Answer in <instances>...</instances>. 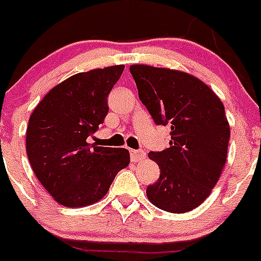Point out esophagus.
I'll return each instance as SVG.
<instances>
[{"label":"esophagus","mask_w":261,"mask_h":261,"mask_svg":"<svg viewBox=\"0 0 261 261\" xmlns=\"http://www.w3.org/2000/svg\"><path fill=\"white\" fill-rule=\"evenodd\" d=\"M145 158V153L144 151L140 150H130V159H132V162H138V161H142Z\"/></svg>","instance_id":"1"}]
</instances>
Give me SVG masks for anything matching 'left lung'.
Masks as SVG:
<instances>
[{"instance_id":"left-lung-1","label":"left lung","mask_w":261,"mask_h":261,"mask_svg":"<svg viewBox=\"0 0 261 261\" xmlns=\"http://www.w3.org/2000/svg\"><path fill=\"white\" fill-rule=\"evenodd\" d=\"M138 96L158 125L171 126L170 147L150 151L161 175L147 187L153 205L187 213L206 200L225 167L230 125L221 99L186 71L136 64L129 68Z\"/></svg>"}]
</instances>
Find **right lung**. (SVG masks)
Returning a JSON list of instances; mask_svg holds the SVG:
<instances>
[{
  "mask_svg": "<svg viewBox=\"0 0 261 261\" xmlns=\"http://www.w3.org/2000/svg\"><path fill=\"white\" fill-rule=\"evenodd\" d=\"M124 65L78 73L49 90L29 120L26 150L40 184L59 204L84 208L105 197L130 162L123 147L87 142L108 112L107 96Z\"/></svg>",
  "mask_w": 261,
  "mask_h": 261,
  "instance_id": "add662e5",
  "label": "right lung"
}]
</instances>
